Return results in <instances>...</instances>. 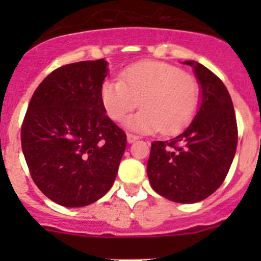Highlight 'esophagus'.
Instances as JSON below:
<instances>
[{
	"label": "esophagus",
	"mask_w": 261,
	"mask_h": 261,
	"mask_svg": "<svg viewBox=\"0 0 261 261\" xmlns=\"http://www.w3.org/2000/svg\"><path fill=\"white\" fill-rule=\"evenodd\" d=\"M126 138H127V143L128 144H133L134 141H136V140H139V136H136V135H133V134H127V135H126Z\"/></svg>",
	"instance_id": "obj_1"
}]
</instances>
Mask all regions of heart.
Here are the masks:
<instances>
[{
  "mask_svg": "<svg viewBox=\"0 0 261 261\" xmlns=\"http://www.w3.org/2000/svg\"><path fill=\"white\" fill-rule=\"evenodd\" d=\"M107 115L121 121L140 105L141 111L126 121L131 130L144 134L162 130L167 135L183 130L197 111L199 86L196 78L164 62L145 60L130 65L121 80L101 87Z\"/></svg>",
  "mask_w": 261,
  "mask_h": 261,
  "instance_id": "heart-1",
  "label": "heart"
}]
</instances>
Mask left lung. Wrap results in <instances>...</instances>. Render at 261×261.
I'll return each instance as SVG.
<instances>
[{
  "label": "left lung",
  "mask_w": 261,
  "mask_h": 261,
  "mask_svg": "<svg viewBox=\"0 0 261 261\" xmlns=\"http://www.w3.org/2000/svg\"><path fill=\"white\" fill-rule=\"evenodd\" d=\"M201 102L193 121L168 141H152L147 178L160 196L177 203L203 201L225 180L238 146V125L230 93L222 81L194 60Z\"/></svg>",
  "instance_id": "left-lung-1"
}]
</instances>
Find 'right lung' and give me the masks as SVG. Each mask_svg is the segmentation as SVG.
<instances>
[{
    "label": "right lung",
    "instance_id": "obj_1",
    "mask_svg": "<svg viewBox=\"0 0 261 261\" xmlns=\"http://www.w3.org/2000/svg\"><path fill=\"white\" fill-rule=\"evenodd\" d=\"M105 59L63 65L29 103L21 146L31 178L55 203L84 207L112 187L126 149V134L106 115L101 87Z\"/></svg>",
    "mask_w": 261,
    "mask_h": 261
}]
</instances>
